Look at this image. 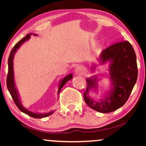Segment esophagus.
Masks as SVG:
<instances>
[{
    "mask_svg": "<svg viewBox=\"0 0 146 146\" xmlns=\"http://www.w3.org/2000/svg\"><path fill=\"white\" fill-rule=\"evenodd\" d=\"M84 72V68L81 66H78L75 69V73L76 74H82Z\"/></svg>",
    "mask_w": 146,
    "mask_h": 146,
    "instance_id": "34e87169",
    "label": "esophagus"
}]
</instances>
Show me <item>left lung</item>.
Instances as JSON below:
<instances>
[{"label":"left lung","mask_w":146,"mask_h":146,"mask_svg":"<svg viewBox=\"0 0 146 146\" xmlns=\"http://www.w3.org/2000/svg\"><path fill=\"white\" fill-rule=\"evenodd\" d=\"M100 59L103 63L110 62V74L113 88L105 100H93L88 96L90 89L97 88L96 78H88V86L84 94V99L86 104L94 110L109 113L121 108L129 98L137 78L136 55L131 44L123 40L103 50Z\"/></svg>","instance_id":"left-lung-1"}]
</instances>
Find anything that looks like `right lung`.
<instances>
[{
	"mask_svg": "<svg viewBox=\"0 0 146 146\" xmlns=\"http://www.w3.org/2000/svg\"><path fill=\"white\" fill-rule=\"evenodd\" d=\"M31 34H29L26 36L25 37H24L23 39H21V40L18 42L15 45V46L13 47V48L12 49V50L10 53L9 57V60H8V65H9V69H8V74H7V88L9 90L10 94H11L12 98L15 102V104L16 106L19 108V109L21 111H23V113H26V114L30 115V116L34 117V118H42V117H45L46 116H48V115H51L54 111H52V112L46 113H34L32 112V111L28 110L26 108H25L23 106H22L21 101L19 100V95H18V92L17 91V89L15 88V82H14V73H13V58H14V54L16 52V51L17 50V49L21 46L22 44H23L25 41H27L28 39L30 38L31 37ZM72 78V74H70L68 75L65 78H64L61 81L60 84L59 86V89H58V94L60 93L61 89L62 88V87L64 86L66 83L68 81H69Z\"/></svg>",
	"mask_w": 146,
	"mask_h": 146,
	"instance_id": "add662e5",
	"label": "right lung"
}]
</instances>
